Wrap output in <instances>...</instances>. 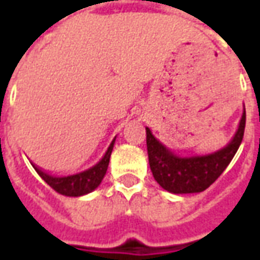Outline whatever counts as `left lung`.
I'll list each match as a JSON object with an SVG mask.
<instances>
[{
  "instance_id": "8db88e82",
  "label": "left lung",
  "mask_w": 260,
  "mask_h": 260,
  "mask_svg": "<svg viewBox=\"0 0 260 260\" xmlns=\"http://www.w3.org/2000/svg\"><path fill=\"white\" fill-rule=\"evenodd\" d=\"M245 110L229 145L205 156L181 157L169 150L146 128L149 164L158 185L171 193H195L207 189L227 169L240 147L245 131Z\"/></svg>"
}]
</instances>
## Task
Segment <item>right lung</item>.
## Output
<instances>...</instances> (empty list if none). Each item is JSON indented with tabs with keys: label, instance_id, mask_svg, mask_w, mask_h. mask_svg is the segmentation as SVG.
Masks as SVG:
<instances>
[{
	"label": "right lung",
	"instance_id": "add662e5",
	"mask_svg": "<svg viewBox=\"0 0 260 260\" xmlns=\"http://www.w3.org/2000/svg\"><path fill=\"white\" fill-rule=\"evenodd\" d=\"M114 142L115 138L111 142V145L108 146L107 152L103 156V158L89 170H85L82 173L74 175H67V177H55V175H50L48 173H44L43 170L36 167L35 164H31L37 174L42 177L43 180L47 182L48 185L53 188L54 191L58 192L61 195L65 196H82L89 193V192L94 191L97 186L100 185V182L104 178V175L107 173L108 163H110V156L113 152Z\"/></svg>",
	"mask_w": 260,
	"mask_h": 260
}]
</instances>
